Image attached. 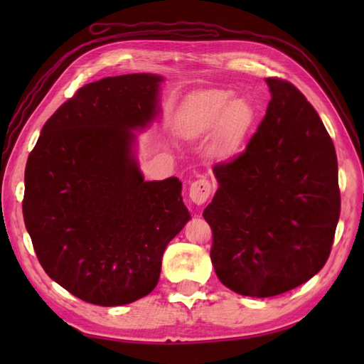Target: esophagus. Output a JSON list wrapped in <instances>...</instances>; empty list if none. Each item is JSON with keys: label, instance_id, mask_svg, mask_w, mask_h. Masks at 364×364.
Listing matches in <instances>:
<instances>
[{"label": "esophagus", "instance_id": "1", "mask_svg": "<svg viewBox=\"0 0 364 364\" xmlns=\"http://www.w3.org/2000/svg\"><path fill=\"white\" fill-rule=\"evenodd\" d=\"M213 193V185L208 179H197L190 185V199L196 205L205 203Z\"/></svg>", "mask_w": 364, "mask_h": 364}]
</instances>
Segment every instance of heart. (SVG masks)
I'll use <instances>...</instances> for the list:
<instances>
[{"label": "heart", "instance_id": "heart-1", "mask_svg": "<svg viewBox=\"0 0 364 364\" xmlns=\"http://www.w3.org/2000/svg\"><path fill=\"white\" fill-rule=\"evenodd\" d=\"M234 100L228 90H209L194 95L179 117V129L186 138H200L217 130V149L232 151L246 136L253 112L247 103Z\"/></svg>", "mask_w": 364, "mask_h": 364}]
</instances>
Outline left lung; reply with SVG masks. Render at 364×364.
<instances>
[{"instance_id":"left-lung-1","label":"left lung","mask_w":364,"mask_h":364,"mask_svg":"<svg viewBox=\"0 0 364 364\" xmlns=\"http://www.w3.org/2000/svg\"><path fill=\"white\" fill-rule=\"evenodd\" d=\"M266 82V115L247 147L214 167L218 190L203 211L218 279L253 297L313 278L329 257L340 217L336 149L321 117L290 82Z\"/></svg>"}]
</instances>
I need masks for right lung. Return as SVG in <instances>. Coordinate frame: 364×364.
I'll use <instances>...</instances> for the list:
<instances>
[{
  "label": "right lung",
  "instance_id": "right-lung-1",
  "mask_svg": "<svg viewBox=\"0 0 364 364\" xmlns=\"http://www.w3.org/2000/svg\"><path fill=\"white\" fill-rule=\"evenodd\" d=\"M162 77L85 85L42 127L23 214L48 277L79 299L130 304L156 287L164 250L190 220L178 178L146 182L135 134L159 114Z\"/></svg>",
  "mask_w": 364,
  "mask_h": 364
}]
</instances>
